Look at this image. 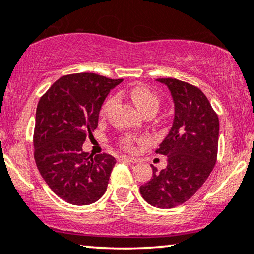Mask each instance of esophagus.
<instances>
[{
  "instance_id": "obj_1",
  "label": "esophagus",
  "mask_w": 254,
  "mask_h": 254,
  "mask_svg": "<svg viewBox=\"0 0 254 254\" xmlns=\"http://www.w3.org/2000/svg\"><path fill=\"white\" fill-rule=\"evenodd\" d=\"M121 160L122 161H130V162H138V159L132 158V157H127V155H121Z\"/></svg>"
}]
</instances>
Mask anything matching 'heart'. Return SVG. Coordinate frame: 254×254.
<instances>
[{"mask_svg":"<svg viewBox=\"0 0 254 254\" xmlns=\"http://www.w3.org/2000/svg\"><path fill=\"white\" fill-rule=\"evenodd\" d=\"M130 96L132 101L136 104L138 109H139L144 115L146 114H155V111L158 110L159 106H160V100L157 94L153 90H151L150 88L145 86H136L130 90ZM115 102V97H109L106 102L102 104L100 110L101 116H106L108 111H109L110 107L113 106ZM134 144H136V138L131 134H125L122 137L121 145L125 150H133Z\"/></svg>","mask_w":254,"mask_h":254,"instance_id":"1","label":"heart"}]
</instances>
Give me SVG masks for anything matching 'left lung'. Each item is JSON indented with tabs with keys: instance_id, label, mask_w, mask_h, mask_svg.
<instances>
[{
	"instance_id": "left-lung-1",
	"label": "left lung",
	"mask_w": 254,
	"mask_h": 254,
	"mask_svg": "<svg viewBox=\"0 0 254 254\" xmlns=\"http://www.w3.org/2000/svg\"><path fill=\"white\" fill-rule=\"evenodd\" d=\"M157 81L166 84L174 101L173 125L155 150L167 157V167L157 172L152 166V179L139 190L148 204L170 209L188 201L210 175L217 160L219 121L197 87L172 77Z\"/></svg>"
}]
</instances>
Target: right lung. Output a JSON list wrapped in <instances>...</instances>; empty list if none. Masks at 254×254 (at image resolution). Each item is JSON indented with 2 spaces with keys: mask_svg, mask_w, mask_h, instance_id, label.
Listing matches in <instances>:
<instances>
[{
  "mask_svg": "<svg viewBox=\"0 0 254 254\" xmlns=\"http://www.w3.org/2000/svg\"><path fill=\"white\" fill-rule=\"evenodd\" d=\"M123 79L95 73L62 76L40 97L33 132L35 160L54 194L75 205L94 203L107 190L116 159L82 151L99 124L101 107Z\"/></svg>",
  "mask_w": 254,
  "mask_h": 254,
  "instance_id": "obj_1",
  "label": "right lung"
}]
</instances>
